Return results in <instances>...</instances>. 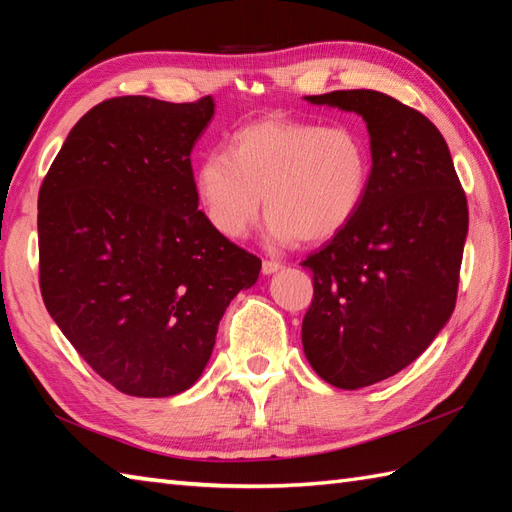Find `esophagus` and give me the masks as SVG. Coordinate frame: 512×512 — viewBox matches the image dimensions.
<instances>
[{
    "instance_id": "1",
    "label": "esophagus",
    "mask_w": 512,
    "mask_h": 512,
    "mask_svg": "<svg viewBox=\"0 0 512 512\" xmlns=\"http://www.w3.org/2000/svg\"><path fill=\"white\" fill-rule=\"evenodd\" d=\"M284 266H281L279 262H273V259H266V262L262 264V273L264 275H275L277 270H281Z\"/></svg>"
}]
</instances>
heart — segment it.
Segmentation results:
<instances>
[{
    "instance_id": "obj_1",
    "label": "heart",
    "mask_w": 512,
    "mask_h": 512,
    "mask_svg": "<svg viewBox=\"0 0 512 512\" xmlns=\"http://www.w3.org/2000/svg\"><path fill=\"white\" fill-rule=\"evenodd\" d=\"M369 173L372 156L358 129L262 116L237 129L228 154L209 151L198 162L193 187L206 222L228 239L248 233L264 195L275 242L321 244L354 220Z\"/></svg>"
}]
</instances>
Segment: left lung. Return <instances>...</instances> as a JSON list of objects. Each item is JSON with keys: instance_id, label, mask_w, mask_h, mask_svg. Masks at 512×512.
Masks as SVG:
<instances>
[{"instance_id": "obj_1", "label": "left lung", "mask_w": 512, "mask_h": 512, "mask_svg": "<svg viewBox=\"0 0 512 512\" xmlns=\"http://www.w3.org/2000/svg\"><path fill=\"white\" fill-rule=\"evenodd\" d=\"M303 99L363 116L369 134L361 209L301 264L314 281L301 325L308 363L325 383L361 389L416 361L451 319L469 206L427 116L374 90Z\"/></svg>"}]
</instances>
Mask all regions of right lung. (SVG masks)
<instances>
[{
    "instance_id": "right-lung-1",
    "label": "right lung",
    "mask_w": 512,
    "mask_h": 512,
    "mask_svg": "<svg viewBox=\"0 0 512 512\" xmlns=\"http://www.w3.org/2000/svg\"><path fill=\"white\" fill-rule=\"evenodd\" d=\"M211 96H118L65 138L39 191V284L50 317L118 391L195 385L220 319L262 262L198 211L191 151Z\"/></svg>"
}]
</instances>
